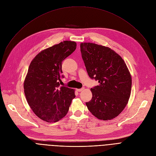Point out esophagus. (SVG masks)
<instances>
[{"label": "esophagus", "mask_w": 156, "mask_h": 156, "mask_svg": "<svg viewBox=\"0 0 156 156\" xmlns=\"http://www.w3.org/2000/svg\"><path fill=\"white\" fill-rule=\"evenodd\" d=\"M84 90V88H80V89H77V91L78 92H82Z\"/></svg>", "instance_id": "1"}]
</instances>
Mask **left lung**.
Listing matches in <instances>:
<instances>
[{
  "instance_id": "1",
  "label": "left lung",
  "mask_w": 156,
  "mask_h": 156,
  "mask_svg": "<svg viewBox=\"0 0 156 156\" xmlns=\"http://www.w3.org/2000/svg\"><path fill=\"white\" fill-rule=\"evenodd\" d=\"M80 51L88 76L99 81L91 88L88 109L101 120L118 116L128 104L132 76L122 57L111 48L93 43H81Z\"/></svg>"
}]
</instances>
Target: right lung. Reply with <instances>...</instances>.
<instances>
[{
  "label": "right lung",
  "instance_id": "right-lung-1",
  "mask_svg": "<svg viewBox=\"0 0 156 156\" xmlns=\"http://www.w3.org/2000/svg\"><path fill=\"white\" fill-rule=\"evenodd\" d=\"M76 48V43L66 40L39 52L29 66L24 81V92L30 107L41 119L55 122L66 115L75 90L59 88L62 62Z\"/></svg>",
  "mask_w": 156,
  "mask_h": 156
}]
</instances>
